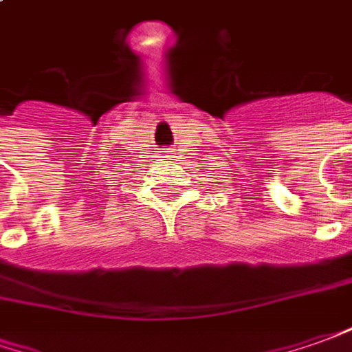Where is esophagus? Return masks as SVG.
<instances>
[{"label":"esophagus","mask_w":352,"mask_h":352,"mask_svg":"<svg viewBox=\"0 0 352 352\" xmlns=\"http://www.w3.org/2000/svg\"><path fill=\"white\" fill-rule=\"evenodd\" d=\"M161 153H164V155H166V157H170V151H161Z\"/></svg>","instance_id":"34e87169"}]
</instances>
